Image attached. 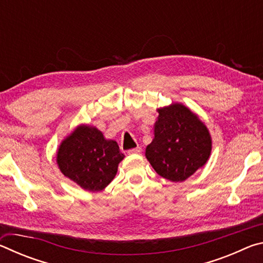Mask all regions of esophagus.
<instances>
[{"label": "esophagus", "mask_w": 263, "mask_h": 263, "mask_svg": "<svg viewBox=\"0 0 263 263\" xmlns=\"http://www.w3.org/2000/svg\"><path fill=\"white\" fill-rule=\"evenodd\" d=\"M141 152V147L140 146H138V147H136V148H132V149H130L128 151V154H139Z\"/></svg>", "instance_id": "1"}]
</instances>
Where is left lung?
Wrapping results in <instances>:
<instances>
[{"label":"left lung","mask_w":263,"mask_h":263,"mask_svg":"<svg viewBox=\"0 0 263 263\" xmlns=\"http://www.w3.org/2000/svg\"><path fill=\"white\" fill-rule=\"evenodd\" d=\"M154 138L146 147V159L163 179L183 182L208 162L211 135L197 115L182 103L158 108Z\"/></svg>","instance_id":"8db88e82"}]
</instances>
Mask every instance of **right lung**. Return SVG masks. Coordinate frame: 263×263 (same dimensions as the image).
Returning <instances> with one entry per match:
<instances>
[{
	"mask_svg": "<svg viewBox=\"0 0 263 263\" xmlns=\"http://www.w3.org/2000/svg\"><path fill=\"white\" fill-rule=\"evenodd\" d=\"M117 142L99 128L81 124L60 142L57 164L70 181L88 191H101L115 179L124 159Z\"/></svg>",
	"mask_w": 263,
	"mask_h": 263,
	"instance_id": "obj_1",
	"label": "right lung"
}]
</instances>
